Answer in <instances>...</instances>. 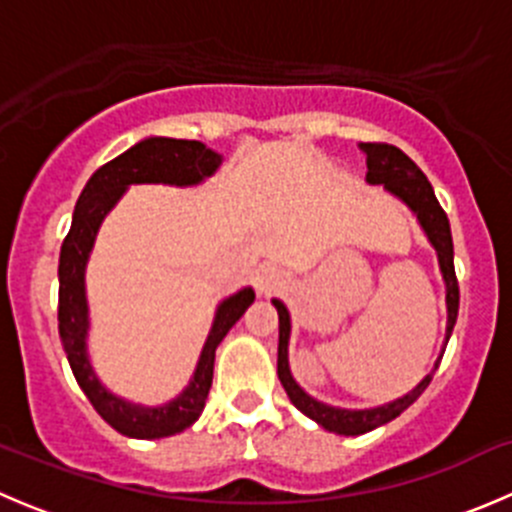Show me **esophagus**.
<instances>
[{"label": "esophagus", "instance_id": "1", "mask_svg": "<svg viewBox=\"0 0 512 512\" xmlns=\"http://www.w3.org/2000/svg\"><path fill=\"white\" fill-rule=\"evenodd\" d=\"M252 282H255L257 292L270 294V292H275V289H280L282 285H285L287 275L277 265H270V262H265V265H260L255 270V275H252Z\"/></svg>", "mask_w": 512, "mask_h": 512}]
</instances>
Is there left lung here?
Returning a JSON list of instances; mask_svg holds the SVG:
<instances>
[{"label":"left lung","instance_id":"obj_1","mask_svg":"<svg viewBox=\"0 0 512 512\" xmlns=\"http://www.w3.org/2000/svg\"><path fill=\"white\" fill-rule=\"evenodd\" d=\"M359 151L366 156V183L384 185L386 193L394 195L399 203H404L406 208L411 210V215L416 218L423 235H426L428 245L436 252L438 270H441L443 287H446V334H443V347L436 364H433V369L418 381L414 389L406 391L399 399L389 401V404L369 406V409H344V406H332L327 404V401L314 399V396L309 394V391H304L302 386H299V381L294 379L292 366H289L292 317H289L287 304L282 302V299L272 297L277 317H280L277 376H280L282 386H285L289 401H292L304 416L312 418L317 426H322L324 431L329 433H337V436H361V433L374 431V428L384 426V423L394 421L396 416L404 414L418 396L426 391V386L431 384L433 374H436L438 364H441V356L446 352L448 339H451L453 324H456L458 317V282L456 270H453L451 225H448L443 208L438 205L431 183H428V178L421 173V168H418L414 160L406 156L404 151H399L396 146H384V143H359Z\"/></svg>","mask_w":512,"mask_h":512}]
</instances>
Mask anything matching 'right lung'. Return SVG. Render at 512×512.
Segmentation results:
<instances>
[{
  "label": "right lung",
  "instance_id": "add662e5",
  "mask_svg": "<svg viewBox=\"0 0 512 512\" xmlns=\"http://www.w3.org/2000/svg\"><path fill=\"white\" fill-rule=\"evenodd\" d=\"M223 160V153L213 151L200 141L148 136L91 175L71 215V230L61 245L59 257V337L86 399L94 404L98 416L108 426L128 438L153 441V438L175 436L198 421L210 386H213L215 349L235 327L237 319L247 312V307L255 302V289L240 287L220 299L193 376L173 399L151 406L136 404V401L113 394L103 384L89 354L91 309L89 294H86V267L94 252L98 230L131 185L195 188L213 178Z\"/></svg>",
  "mask_w": 512,
  "mask_h": 512
}]
</instances>
